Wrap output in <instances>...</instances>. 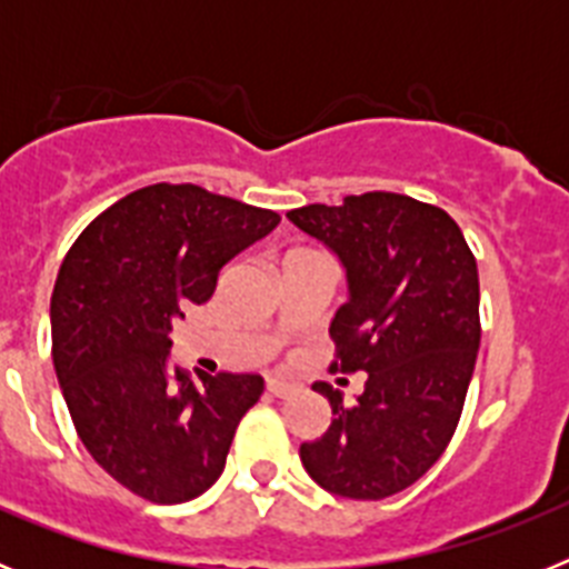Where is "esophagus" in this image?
<instances>
[{
  "label": "esophagus",
  "instance_id": "esophagus-1",
  "mask_svg": "<svg viewBox=\"0 0 569 569\" xmlns=\"http://www.w3.org/2000/svg\"><path fill=\"white\" fill-rule=\"evenodd\" d=\"M296 387L290 381H281V379H268V393L276 396V399H288L293 393Z\"/></svg>",
  "mask_w": 569,
  "mask_h": 569
}]
</instances>
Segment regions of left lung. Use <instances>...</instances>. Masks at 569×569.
Segmentation results:
<instances>
[{"label": "left lung", "instance_id": "1", "mask_svg": "<svg viewBox=\"0 0 569 569\" xmlns=\"http://www.w3.org/2000/svg\"><path fill=\"white\" fill-rule=\"evenodd\" d=\"M288 219L347 273L330 370L367 373L350 407L316 381L333 421L299 447L301 465L336 496L387 499L439 461L461 419L481 341L476 256L445 210L387 190L296 208Z\"/></svg>", "mask_w": 569, "mask_h": 569}]
</instances>
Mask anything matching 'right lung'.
I'll return each mask as SVG.
<instances>
[{
  "mask_svg": "<svg viewBox=\"0 0 569 569\" xmlns=\"http://www.w3.org/2000/svg\"><path fill=\"white\" fill-rule=\"evenodd\" d=\"M279 224V213L199 184L133 190L82 230L50 296L53 367L99 467L153 505L202 496L224 470L256 373L170 370V330L213 296L219 270Z\"/></svg>",
  "mask_w": 569,
  "mask_h": 569,
  "instance_id": "right-lung-1",
  "label": "right lung"
}]
</instances>
